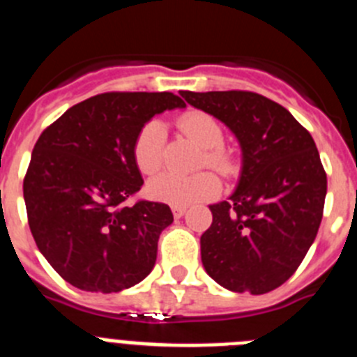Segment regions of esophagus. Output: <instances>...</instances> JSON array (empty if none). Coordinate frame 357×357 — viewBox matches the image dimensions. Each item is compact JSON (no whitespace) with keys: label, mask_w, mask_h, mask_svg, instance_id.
Returning <instances> with one entry per match:
<instances>
[{"label":"esophagus","mask_w":357,"mask_h":357,"mask_svg":"<svg viewBox=\"0 0 357 357\" xmlns=\"http://www.w3.org/2000/svg\"><path fill=\"white\" fill-rule=\"evenodd\" d=\"M185 211H188V207H185V206H173L172 207V213H173V216H175V218L184 216Z\"/></svg>","instance_id":"1"}]
</instances>
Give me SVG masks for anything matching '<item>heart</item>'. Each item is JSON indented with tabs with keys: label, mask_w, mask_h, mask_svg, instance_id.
<instances>
[{
	"label": "heart",
	"mask_w": 357,
	"mask_h": 357,
	"mask_svg": "<svg viewBox=\"0 0 357 357\" xmlns=\"http://www.w3.org/2000/svg\"><path fill=\"white\" fill-rule=\"evenodd\" d=\"M178 128L204 148V160L207 166L227 173L230 169V157L222 150L223 130L222 127L206 112H188L178 118ZM164 141L166 128L159 119H151L139 130L134 141V159L137 168L146 175L155 173L162 166ZM220 189V182L209 172H200L195 175H176V173H160L153 176L148 184V193L151 198L172 204V206H189L195 202L213 198Z\"/></svg>",
	"instance_id": "b5f03b06"
}]
</instances>
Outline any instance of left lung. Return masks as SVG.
<instances>
[{"instance_id":"left-lung-1","label":"left lung","mask_w":357,"mask_h":357,"mask_svg":"<svg viewBox=\"0 0 357 357\" xmlns=\"http://www.w3.org/2000/svg\"><path fill=\"white\" fill-rule=\"evenodd\" d=\"M241 148L234 193L209 206L202 264L218 284L263 295L284 284L317 238L327 175L313 137L279 103L248 91H182Z\"/></svg>"}]
</instances>
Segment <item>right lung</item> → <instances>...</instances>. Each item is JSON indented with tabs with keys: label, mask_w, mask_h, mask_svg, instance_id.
I'll return each mask as SVG.
<instances>
[{
	"label": "right lung",
	"mask_w": 357,
	"mask_h": 357,
	"mask_svg": "<svg viewBox=\"0 0 357 357\" xmlns=\"http://www.w3.org/2000/svg\"><path fill=\"white\" fill-rule=\"evenodd\" d=\"M184 107L173 93L98 94L40 134L23 182L28 223L69 284L118 293L153 270L173 213L159 202L127 204L143 185L134 141L153 116Z\"/></svg>",
	"instance_id": "1"
}]
</instances>
